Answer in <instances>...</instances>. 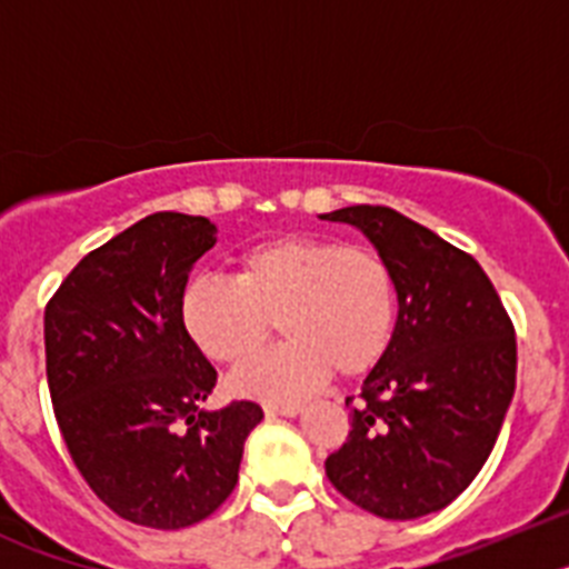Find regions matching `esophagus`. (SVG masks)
<instances>
[{
  "instance_id": "esophagus-1",
  "label": "esophagus",
  "mask_w": 569,
  "mask_h": 569,
  "mask_svg": "<svg viewBox=\"0 0 569 569\" xmlns=\"http://www.w3.org/2000/svg\"><path fill=\"white\" fill-rule=\"evenodd\" d=\"M301 410V405H264V413L268 416H296Z\"/></svg>"
}]
</instances>
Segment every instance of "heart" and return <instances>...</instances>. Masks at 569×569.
<instances>
[{"mask_svg":"<svg viewBox=\"0 0 569 569\" xmlns=\"http://www.w3.org/2000/svg\"><path fill=\"white\" fill-rule=\"evenodd\" d=\"M279 328L288 341L241 370L239 393L293 405L339 373L365 376L396 330V279L376 250L325 236H276L236 259L233 279L196 276L182 325L219 365H248Z\"/></svg>","mask_w":569,"mask_h":569,"instance_id":"1","label":"heart"}]
</instances>
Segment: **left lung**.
<instances>
[{
  "instance_id": "8db88e82",
  "label": "left lung",
  "mask_w": 569,
  "mask_h": 569,
  "mask_svg": "<svg viewBox=\"0 0 569 569\" xmlns=\"http://www.w3.org/2000/svg\"><path fill=\"white\" fill-rule=\"evenodd\" d=\"M365 230L393 270V341L350 399V433L328 456L345 499L407 521L456 501L479 476L516 390V330L470 253L385 204L325 213Z\"/></svg>"
}]
</instances>
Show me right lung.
Here are the masks:
<instances>
[{
    "mask_svg": "<svg viewBox=\"0 0 569 569\" xmlns=\"http://www.w3.org/2000/svg\"><path fill=\"white\" fill-rule=\"evenodd\" d=\"M204 216L153 213L90 250L44 305L59 433L97 499L124 521L182 530L239 481L256 401L202 410L216 370L182 325V293L216 241Z\"/></svg>",
    "mask_w": 569,
    "mask_h": 569,
    "instance_id": "1",
    "label": "right lung"
}]
</instances>
